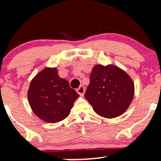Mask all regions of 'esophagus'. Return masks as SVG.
Returning a JSON list of instances; mask_svg holds the SVG:
<instances>
[{"label": "esophagus", "instance_id": "esophagus-1", "mask_svg": "<svg viewBox=\"0 0 161 161\" xmlns=\"http://www.w3.org/2000/svg\"><path fill=\"white\" fill-rule=\"evenodd\" d=\"M76 92H77V93H78L79 95L83 96V95H84V94H85V92H86V89H85L84 86H80L76 89Z\"/></svg>", "mask_w": 161, "mask_h": 161}]
</instances>
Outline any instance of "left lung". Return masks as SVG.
I'll list each match as a JSON object with an SVG mask.
<instances>
[{
    "instance_id": "left-lung-1",
    "label": "left lung",
    "mask_w": 161,
    "mask_h": 161,
    "mask_svg": "<svg viewBox=\"0 0 161 161\" xmlns=\"http://www.w3.org/2000/svg\"><path fill=\"white\" fill-rule=\"evenodd\" d=\"M134 93L133 81L124 70L112 64H97L92 70L85 97L96 114L111 119L128 109Z\"/></svg>"
}]
</instances>
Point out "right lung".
<instances>
[{"mask_svg":"<svg viewBox=\"0 0 161 161\" xmlns=\"http://www.w3.org/2000/svg\"><path fill=\"white\" fill-rule=\"evenodd\" d=\"M79 95L60 78L56 67H46L29 85L28 100L34 114L42 120L55 123L69 116L73 103Z\"/></svg>","mask_w":161,"mask_h":161,"instance_id":"1","label":"right lung"}]
</instances>
